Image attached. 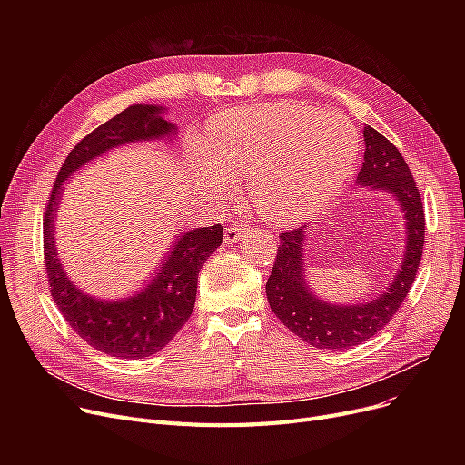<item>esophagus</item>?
Returning <instances> with one entry per match:
<instances>
[{
    "label": "esophagus",
    "instance_id": "esophagus-1",
    "mask_svg": "<svg viewBox=\"0 0 465 465\" xmlns=\"http://www.w3.org/2000/svg\"><path fill=\"white\" fill-rule=\"evenodd\" d=\"M241 233H242V228H241V226L232 224V226H228V228L224 230V241L228 242V245H233L235 241H239Z\"/></svg>",
    "mask_w": 465,
    "mask_h": 465
}]
</instances>
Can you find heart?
Instances as JSON below:
<instances>
[{
	"label": "heart",
	"mask_w": 465,
	"mask_h": 465,
	"mask_svg": "<svg viewBox=\"0 0 465 465\" xmlns=\"http://www.w3.org/2000/svg\"><path fill=\"white\" fill-rule=\"evenodd\" d=\"M360 137L351 122L311 105L258 104L211 120L192 158L200 186L230 195L247 179L256 211L272 223H300L324 209L351 177Z\"/></svg>",
	"instance_id": "heart-1"
}]
</instances>
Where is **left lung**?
<instances>
[{"instance_id":"left-lung-1","label":"left lung","mask_w":465,"mask_h":465,"mask_svg":"<svg viewBox=\"0 0 465 465\" xmlns=\"http://www.w3.org/2000/svg\"><path fill=\"white\" fill-rule=\"evenodd\" d=\"M363 165L356 183L396 195L407 228L405 254L394 281L375 300L358 305H331L316 298L305 281L303 245L309 226L279 235L275 265L265 282L267 302L292 333L316 349H352L381 331L407 298L422 260L426 218L409 165L396 146L375 128H363Z\"/></svg>"}]
</instances>
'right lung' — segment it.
Instances as JSON below:
<instances>
[{
	"instance_id": "1",
	"label": "right lung",
	"mask_w": 465,
	"mask_h": 465,
	"mask_svg": "<svg viewBox=\"0 0 465 465\" xmlns=\"http://www.w3.org/2000/svg\"><path fill=\"white\" fill-rule=\"evenodd\" d=\"M162 113L163 107L158 105H132L81 139L62 163L45 211L43 252L53 300L73 331L95 351L116 358L151 356L186 324L193 311L200 270L223 242V226L181 233L149 286L135 296L104 302L84 294L67 279L58 260L54 220L64 181L90 160L122 144L175 135V124L167 122Z\"/></svg>"
}]
</instances>
